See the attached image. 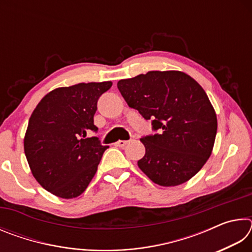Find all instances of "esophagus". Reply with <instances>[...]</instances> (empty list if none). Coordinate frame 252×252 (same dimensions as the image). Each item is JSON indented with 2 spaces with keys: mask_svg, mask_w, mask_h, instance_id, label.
<instances>
[{
  "mask_svg": "<svg viewBox=\"0 0 252 252\" xmlns=\"http://www.w3.org/2000/svg\"><path fill=\"white\" fill-rule=\"evenodd\" d=\"M127 143H129V141H126V140H119L116 143V146L119 148H125Z\"/></svg>",
  "mask_w": 252,
  "mask_h": 252,
  "instance_id": "34e87169",
  "label": "esophagus"
}]
</instances>
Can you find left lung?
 <instances>
[{"label": "left lung", "mask_w": 252, "mask_h": 252, "mask_svg": "<svg viewBox=\"0 0 252 252\" xmlns=\"http://www.w3.org/2000/svg\"><path fill=\"white\" fill-rule=\"evenodd\" d=\"M127 105L152 119L155 135L140 139L146 155L139 168L152 182L176 187L195 176L211 156L217 114L197 81L181 71H150L120 80Z\"/></svg>", "instance_id": "8db88e82"}]
</instances>
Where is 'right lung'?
I'll list each match as a JSON object with an SVG mask.
<instances>
[{
  "mask_svg": "<svg viewBox=\"0 0 252 252\" xmlns=\"http://www.w3.org/2000/svg\"><path fill=\"white\" fill-rule=\"evenodd\" d=\"M111 81L54 89L31 114L24 136V153L33 177L54 195L73 199L94 177L103 152L95 136L85 138L93 123L99 97Z\"/></svg>",
  "mask_w": 252,
  "mask_h": 252,
  "instance_id": "add662e5",
  "label": "right lung"
}]
</instances>
